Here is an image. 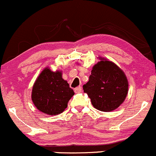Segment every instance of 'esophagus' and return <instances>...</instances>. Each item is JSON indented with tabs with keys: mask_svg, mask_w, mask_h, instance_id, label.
<instances>
[{
	"mask_svg": "<svg viewBox=\"0 0 156 156\" xmlns=\"http://www.w3.org/2000/svg\"><path fill=\"white\" fill-rule=\"evenodd\" d=\"M74 91L76 93H80V92H81L82 91V87L81 86H78V87H76V88H75L74 89Z\"/></svg>",
	"mask_w": 156,
	"mask_h": 156,
	"instance_id": "1",
	"label": "esophagus"
}]
</instances>
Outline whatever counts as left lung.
Wrapping results in <instances>:
<instances>
[{"instance_id":"obj_1","label":"left lung","mask_w":156,"mask_h":156,"mask_svg":"<svg viewBox=\"0 0 156 156\" xmlns=\"http://www.w3.org/2000/svg\"><path fill=\"white\" fill-rule=\"evenodd\" d=\"M91 70L89 80L83 85L94 108L103 112H110L118 108L126 99L128 82L120 67L104 58H99Z\"/></svg>"}]
</instances>
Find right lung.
Masks as SVG:
<instances>
[{"label": "right lung", "instance_id": "add662e5", "mask_svg": "<svg viewBox=\"0 0 156 156\" xmlns=\"http://www.w3.org/2000/svg\"><path fill=\"white\" fill-rule=\"evenodd\" d=\"M74 94L60 70L53 72L46 67L40 73L32 88L31 99L35 107L49 115L62 113Z\"/></svg>", "mask_w": 156, "mask_h": 156}]
</instances>
